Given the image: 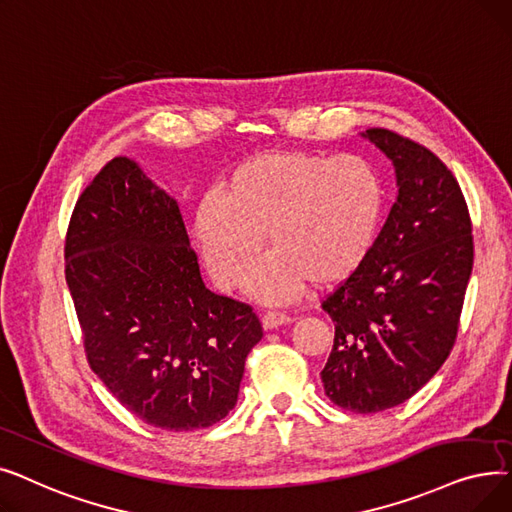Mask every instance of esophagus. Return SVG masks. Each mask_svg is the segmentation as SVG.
<instances>
[{
	"label": "esophagus",
	"mask_w": 512,
	"mask_h": 512,
	"mask_svg": "<svg viewBox=\"0 0 512 512\" xmlns=\"http://www.w3.org/2000/svg\"><path fill=\"white\" fill-rule=\"evenodd\" d=\"M285 323H289V316L283 314V312H266V314L262 316V327H264L266 331L277 329V327H281V325H285Z\"/></svg>",
	"instance_id": "obj_1"
}]
</instances>
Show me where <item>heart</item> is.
<instances>
[{"label":"heart","instance_id":"1","mask_svg":"<svg viewBox=\"0 0 512 512\" xmlns=\"http://www.w3.org/2000/svg\"><path fill=\"white\" fill-rule=\"evenodd\" d=\"M383 212L385 187L369 160L283 150L239 164L223 198L200 202L193 229L223 289L246 279L266 237L273 256L258 271L254 291L279 304L308 281L331 287L352 277L375 246Z\"/></svg>","mask_w":512,"mask_h":512}]
</instances>
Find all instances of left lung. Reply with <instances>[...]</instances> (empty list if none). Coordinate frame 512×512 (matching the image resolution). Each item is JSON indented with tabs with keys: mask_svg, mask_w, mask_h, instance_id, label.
<instances>
[{
	"mask_svg": "<svg viewBox=\"0 0 512 512\" xmlns=\"http://www.w3.org/2000/svg\"><path fill=\"white\" fill-rule=\"evenodd\" d=\"M394 162L398 200L360 269L323 300L335 339L327 398L360 415L415 396L450 356L473 271V225L452 170L425 145L367 129Z\"/></svg>",
	"mask_w": 512,
	"mask_h": 512,
	"instance_id": "8db88e82",
	"label": "left lung"
}]
</instances>
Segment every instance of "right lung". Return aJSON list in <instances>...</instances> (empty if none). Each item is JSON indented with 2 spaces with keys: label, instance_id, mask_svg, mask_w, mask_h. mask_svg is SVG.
Wrapping results in <instances>:
<instances>
[{
  "label": "right lung",
  "instance_id": "1",
  "mask_svg": "<svg viewBox=\"0 0 512 512\" xmlns=\"http://www.w3.org/2000/svg\"><path fill=\"white\" fill-rule=\"evenodd\" d=\"M64 258L87 362L120 404L168 431L229 415L262 325L204 285L177 202L133 160H110L85 187Z\"/></svg>",
  "mask_w": 512,
  "mask_h": 512
}]
</instances>
